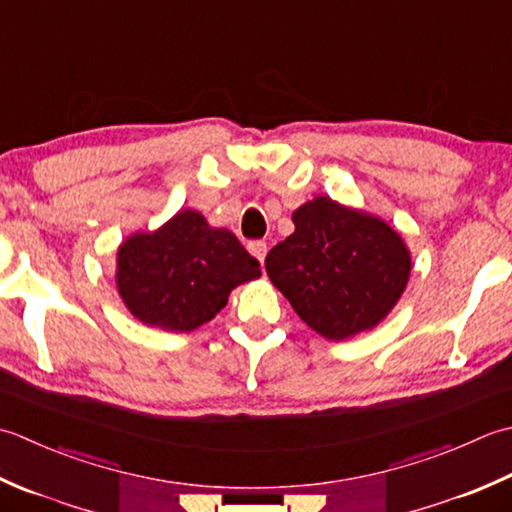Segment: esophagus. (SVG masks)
I'll use <instances>...</instances> for the list:
<instances>
[{"label": "esophagus", "mask_w": 512, "mask_h": 512, "mask_svg": "<svg viewBox=\"0 0 512 512\" xmlns=\"http://www.w3.org/2000/svg\"><path fill=\"white\" fill-rule=\"evenodd\" d=\"M248 253L253 255L259 264H264V259H266V242H262V239H257V242H250L248 244Z\"/></svg>", "instance_id": "esophagus-1"}]
</instances>
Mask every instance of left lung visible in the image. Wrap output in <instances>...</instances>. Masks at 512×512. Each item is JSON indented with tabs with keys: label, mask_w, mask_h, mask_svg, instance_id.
Masks as SVG:
<instances>
[{
	"label": "left lung",
	"mask_w": 512,
	"mask_h": 512,
	"mask_svg": "<svg viewBox=\"0 0 512 512\" xmlns=\"http://www.w3.org/2000/svg\"><path fill=\"white\" fill-rule=\"evenodd\" d=\"M295 233L266 255V273L304 324L344 342L382 324L404 295L413 257L382 217L328 195L299 206Z\"/></svg>",
	"instance_id": "8db88e82"
}]
</instances>
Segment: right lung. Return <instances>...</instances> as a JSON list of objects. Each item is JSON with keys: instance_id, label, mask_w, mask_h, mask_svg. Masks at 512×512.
<instances>
[{"instance_id": "right-lung-1", "label": "right lung", "mask_w": 512, "mask_h": 512, "mask_svg": "<svg viewBox=\"0 0 512 512\" xmlns=\"http://www.w3.org/2000/svg\"><path fill=\"white\" fill-rule=\"evenodd\" d=\"M262 275L226 228L182 208L157 230H137L117 248L115 284L130 315L150 328L190 333L228 304L230 290Z\"/></svg>"}]
</instances>
